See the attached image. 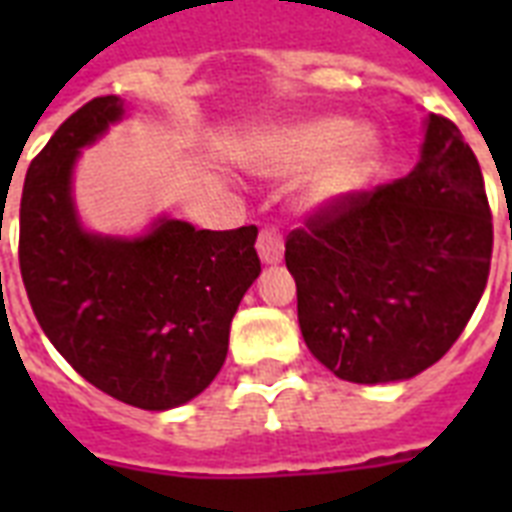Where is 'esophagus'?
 <instances>
[{
    "label": "esophagus",
    "mask_w": 512,
    "mask_h": 512,
    "mask_svg": "<svg viewBox=\"0 0 512 512\" xmlns=\"http://www.w3.org/2000/svg\"><path fill=\"white\" fill-rule=\"evenodd\" d=\"M257 252H260V260L263 263H279L284 257V236H281L279 228L273 225H265L257 233Z\"/></svg>",
    "instance_id": "1"
}]
</instances>
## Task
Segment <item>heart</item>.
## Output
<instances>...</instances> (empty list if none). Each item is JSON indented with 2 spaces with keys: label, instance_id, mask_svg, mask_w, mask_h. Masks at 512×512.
I'll use <instances>...</instances> for the list:
<instances>
[{
  "label": "heart",
  "instance_id": "b5f03b06",
  "mask_svg": "<svg viewBox=\"0 0 512 512\" xmlns=\"http://www.w3.org/2000/svg\"><path fill=\"white\" fill-rule=\"evenodd\" d=\"M374 156L377 138L372 130H353L345 119H313L273 132L257 151V167L271 175L316 170L305 185V201L324 207L364 183Z\"/></svg>",
  "mask_w": 512,
  "mask_h": 512
}]
</instances>
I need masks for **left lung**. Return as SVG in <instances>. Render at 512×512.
<instances>
[{
  "instance_id": "left-lung-1",
  "label": "left lung",
  "mask_w": 512,
  "mask_h": 512,
  "mask_svg": "<svg viewBox=\"0 0 512 512\" xmlns=\"http://www.w3.org/2000/svg\"><path fill=\"white\" fill-rule=\"evenodd\" d=\"M492 244L476 154L430 114L409 175L324 204L287 236L305 345L340 380H409L468 327Z\"/></svg>"
}]
</instances>
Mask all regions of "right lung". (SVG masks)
<instances>
[{"mask_svg": "<svg viewBox=\"0 0 512 512\" xmlns=\"http://www.w3.org/2000/svg\"><path fill=\"white\" fill-rule=\"evenodd\" d=\"M122 116L116 95L92 98L31 162L20 196V276L39 327L84 380L164 412L220 372L233 313L260 276L257 228L196 231L162 217L138 239L84 231L71 172L79 148Z\"/></svg>", "mask_w": 512, "mask_h": 512, "instance_id": "1", "label": "right lung"}]
</instances>
